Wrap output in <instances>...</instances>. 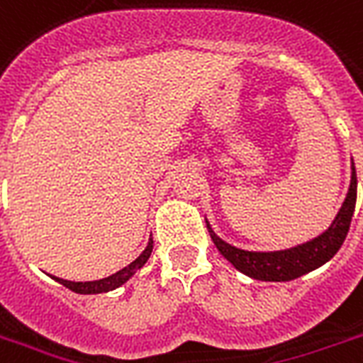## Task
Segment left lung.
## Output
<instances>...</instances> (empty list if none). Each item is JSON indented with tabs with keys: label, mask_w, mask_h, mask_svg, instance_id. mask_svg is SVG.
I'll return each mask as SVG.
<instances>
[{
	"label": "left lung",
	"mask_w": 363,
	"mask_h": 363,
	"mask_svg": "<svg viewBox=\"0 0 363 363\" xmlns=\"http://www.w3.org/2000/svg\"><path fill=\"white\" fill-rule=\"evenodd\" d=\"M356 186L358 181H356V169L352 162L348 194L331 226L311 242H304L295 247L281 249V251H245L220 240L213 232L209 223H207V230L211 234L213 243L217 245L220 255L242 274L261 281H291L325 264L341 249L356 207Z\"/></svg>",
	"instance_id": "8db88e82"
}]
</instances>
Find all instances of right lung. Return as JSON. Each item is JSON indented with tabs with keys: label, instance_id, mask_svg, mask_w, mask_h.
<instances>
[{
	"label": "right lung",
	"instance_id": "right-lung-1",
	"mask_svg": "<svg viewBox=\"0 0 363 363\" xmlns=\"http://www.w3.org/2000/svg\"><path fill=\"white\" fill-rule=\"evenodd\" d=\"M152 247H154V240H148V245L146 249L140 253V255L131 262V264H127L125 268H121L120 272L112 274V276H108V278H102V280H95V281H68L62 280V278H57V276H52V280H57L59 284H62L65 287L72 289V291L82 293V295H95V293H106L112 291L116 287L123 286L129 278L135 276L137 270L145 267L146 261L150 259L152 255Z\"/></svg>",
	"mask_w": 363,
	"mask_h": 363
}]
</instances>
